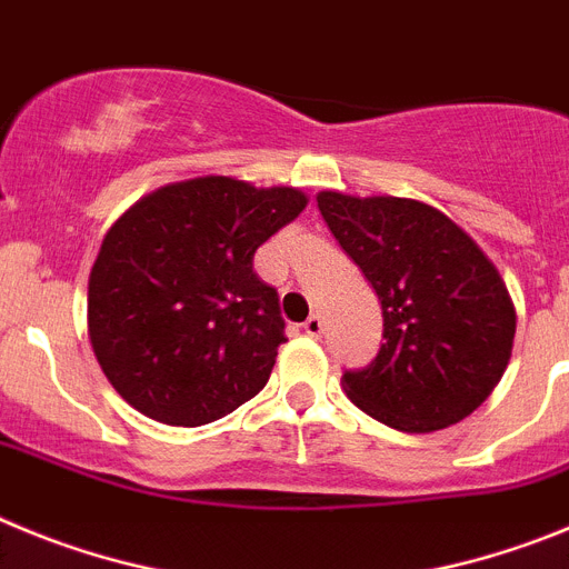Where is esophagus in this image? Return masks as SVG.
I'll return each instance as SVG.
<instances>
[{
	"mask_svg": "<svg viewBox=\"0 0 569 569\" xmlns=\"http://www.w3.org/2000/svg\"><path fill=\"white\" fill-rule=\"evenodd\" d=\"M303 329H306V335H309V337H320L322 329H326V326H322V317L320 315H311L309 320L303 322Z\"/></svg>",
	"mask_w": 569,
	"mask_h": 569,
	"instance_id": "34e87169",
	"label": "esophagus"
}]
</instances>
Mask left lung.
<instances>
[{
    "label": "left lung",
    "mask_w": 569,
    "mask_h": 569,
    "mask_svg": "<svg viewBox=\"0 0 569 569\" xmlns=\"http://www.w3.org/2000/svg\"><path fill=\"white\" fill-rule=\"evenodd\" d=\"M317 207L382 303L380 355L342 373V391L397 431L462 422L499 386L513 351L516 306L493 260L413 198L326 189Z\"/></svg>",
    "instance_id": "left-lung-1"
}]
</instances>
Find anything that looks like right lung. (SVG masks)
<instances>
[{"label":"right lung","instance_id":"add662e5","mask_svg":"<svg viewBox=\"0 0 569 569\" xmlns=\"http://www.w3.org/2000/svg\"><path fill=\"white\" fill-rule=\"evenodd\" d=\"M306 203L303 189L201 176L138 198L107 229L87 280V337L124 402L196 428L269 382L286 322L252 258Z\"/></svg>","mask_w":569,"mask_h":569}]
</instances>
